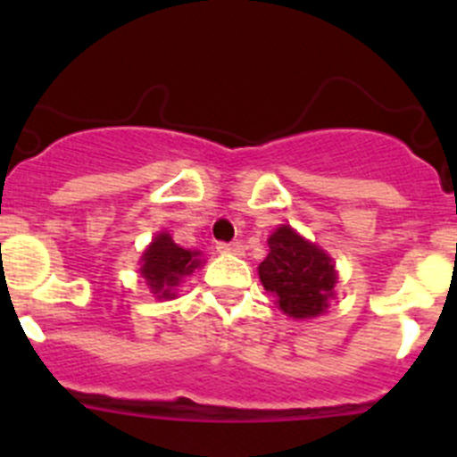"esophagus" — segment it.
Wrapping results in <instances>:
<instances>
[{"instance_id":"1","label":"esophagus","mask_w":457,"mask_h":457,"mask_svg":"<svg viewBox=\"0 0 457 457\" xmlns=\"http://www.w3.org/2000/svg\"><path fill=\"white\" fill-rule=\"evenodd\" d=\"M216 250L220 252V254H243V245L238 241H232V243H216Z\"/></svg>"}]
</instances>
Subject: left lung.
<instances>
[{
	"mask_svg": "<svg viewBox=\"0 0 457 457\" xmlns=\"http://www.w3.org/2000/svg\"><path fill=\"white\" fill-rule=\"evenodd\" d=\"M267 245L270 254L258 265V276L262 287L276 294L280 310L294 318L322 314L329 296H334L336 270L331 258L298 237L289 225L276 229Z\"/></svg>",
	"mask_w": 457,
	"mask_h": 457,
	"instance_id": "left-lung-1",
	"label": "left lung"
}]
</instances>
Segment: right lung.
<instances>
[{
  "mask_svg": "<svg viewBox=\"0 0 457 457\" xmlns=\"http://www.w3.org/2000/svg\"><path fill=\"white\" fill-rule=\"evenodd\" d=\"M141 261L143 278L161 298H172V287H177L183 276L192 274L201 265L199 252L179 247L170 234H159Z\"/></svg>",
  "mask_w": 457,
  "mask_h": 457,
  "instance_id": "add662e5",
  "label": "right lung"
}]
</instances>
